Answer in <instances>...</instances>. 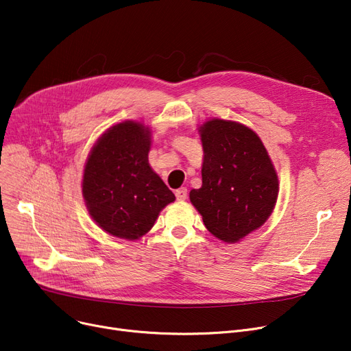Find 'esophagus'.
I'll return each mask as SVG.
<instances>
[{
	"label": "esophagus",
	"mask_w": 351,
	"mask_h": 351,
	"mask_svg": "<svg viewBox=\"0 0 351 351\" xmlns=\"http://www.w3.org/2000/svg\"><path fill=\"white\" fill-rule=\"evenodd\" d=\"M175 195H176V199L178 200H186V197H188V189L186 188H180V189H178L176 192H175Z\"/></svg>",
	"instance_id": "obj_1"
}]
</instances>
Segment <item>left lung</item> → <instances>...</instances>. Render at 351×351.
<instances>
[{"label":"left lung","instance_id":"8db88e82","mask_svg":"<svg viewBox=\"0 0 351 351\" xmlns=\"http://www.w3.org/2000/svg\"><path fill=\"white\" fill-rule=\"evenodd\" d=\"M202 188L189 193L206 229L237 242L259 229L274 209L279 180L265 145L247 126L223 119L200 126Z\"/></svg>","mask_w":351,"mask_h":351}]
</instances>
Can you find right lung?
<instances>
[{
    "label": "right lung",
    "mask_w": 351,
    "mask_h": 351,
    "mask_svg": "<svg viewBox=\"0 0 351 351\" xmlns=\"http://www.w3.org/2000/svg\"><path fill=\"white\" fill-rule=\"evenodd\" d=\"M151 132L142 123H118L99 138L85 165L82 195L89 215L109 234L135 241L151 230L175 200L147 163Z\"/></svg>",
    "instance_id": "add662e5"
}]
</instances>
